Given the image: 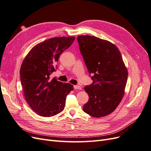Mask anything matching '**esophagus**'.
<instances>
[{
	"label": "esophagus",
	"mask_w": 151,
	"mask_h": 151,
	"mask_svg": "<svg viewBox=\"0 0 151 151\" xmlns=\"http://www.w3.org/2000/svg\"><path fill=\"white\" fill-rule=\"evenodd\" d=\"M74 89L75 90H81V87L78 85H74Z\"/></svg>",
	"instance_id": "34e87169"
}]
</instances>
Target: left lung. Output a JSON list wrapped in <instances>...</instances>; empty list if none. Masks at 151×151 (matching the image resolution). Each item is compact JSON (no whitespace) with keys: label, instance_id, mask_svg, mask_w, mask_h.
Returning a JSON list of instances; mask_svg holds the SVG:
<instances>
[{"label":"left lung","instance_id":"1","mask_svg":"<svg viewBox=\"0 0 151 151\" xmlns=\"http://www.w3.org/2000/svg\"><path fill=\"white\" fill-rule=\"evenodd\" d=\"M81 54L93 83L85 87L89 100L85 113L93 117L110 114L124 95L128 72L121 53L111 42L92 36L77 37Z\"/></svg>","mask_w":151,"mask_h":151}]
</instances>
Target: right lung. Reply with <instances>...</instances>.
<instances>
[{
    "label": "right lung",
    "instance_id": "1",
    "mask_svg": "<svg viewBox=\"0 0 151 151\" xmlns=\"http://www.w3.org/2000/svg\"><path fill=\"white\" fill-rule=\"evenodd\" d=\"M75 37H58L34 46L21 66L20 79L24 95L34 111L42 116H52L64 110L66 96L73 86L50 78L55 63Z\"/></svg>",
    "mask_w": 151,
    "mask_h": 151
}]
</instances>
